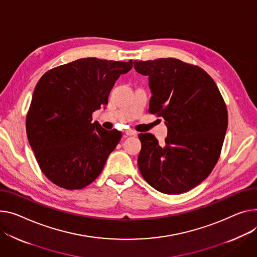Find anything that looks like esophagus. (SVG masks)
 Returning a JSON list of instances; mask_svg holds the SVG:
<instances>
[{
    "mask_svg": "<svg viewBox=\"0 0 257 257\" xmlns=\"http://www.w3.org/2000/svg\"><path fill=\"white\" fill-rule=\"evenodd\" d=\"M125 133H126V135H128V136H135V135H136V132L133 131V130H131V129L126 130Z\"/></svg>",
    "mask_w": 257,
    "mask_h": 257,
    "instance_id": "esophagus-1",
    "label": "esophagus"
}]
</instances>
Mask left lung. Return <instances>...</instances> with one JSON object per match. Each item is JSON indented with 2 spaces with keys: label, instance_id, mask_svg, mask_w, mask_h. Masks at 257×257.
Here are the masks:
<instances>
[{
  "label": "left lung",
  "instance_id": "obj_1",
  "mask_svg": "<svg viewBox=\"0 0 257 257\" xmlns=\"http://www.w3.org/2000/svg\"><path fill=\"white\" fill-rule=\"evenodd\" d=\"M134 69L149 77V111L167 127L162 146L151 133L139 135L140 172L162 193L189 191L219 159L228 123L225 102L206 71L178 59L134 61Z\"/></svg>",
  "mask_w": 257,
  "mask_h": 257
}]
</instances>
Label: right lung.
<instances>
[{"instance_id": "1", "label": "right lung", "mask_w": 257, "mask_h": 257, "mask_svg": "<svg viewBox=\"0 0 257 257\" xmlns=\"http://www.w3.org/2000/svg\"><path fill=\"white\" fill-rule=\"evenodd\" d=\"M132 60L84 58L48 70L39 79L26 119L30 146L45 177L67 190L90 185L101 174L122 138L107 131L92 113L106 105Z\"/></svg>"}]
</instances>
